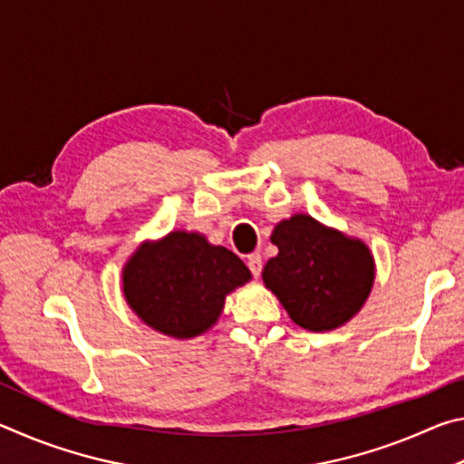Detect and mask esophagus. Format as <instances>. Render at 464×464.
Returning <instances> with one entry per match:
<instances>
[{
  "label": "esophagus",
  "instance_id": "obj_1",
  "mask_svg": "<svg viewBox=\"0 0 464 464\" xmlns=\"http://www.w3.org/2000/svg\"><path fill=\"white\" fill-rule=\"evenodd\" d=\"M247 268L251 270V274L257 278L262 274V256L260 254H251L247 257Z\"/></svg>",
  "mask_w": 464,
  "mask_h": 464
}]
</instances>
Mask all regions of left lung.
<instances>
[{"instance_id":"8db88e82","label":"left lung","mask_w":464,"mask_h":464,"mask_svg":"<svg viewBox=\"0 0 464 464\" xmlns=\"http://www.w3.org/2000/svg\"><path fill=\"white\" fill-rule=\"evenodd\" d=\"M278 247L262 272L290 319L309 332H329L362 309L374 282V257L364 241L293 215L272 231Z\"/></svg>"}]
</instances>
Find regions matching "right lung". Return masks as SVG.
Instances as JSON below:
<instances>
[{
    "label": "right lung",
    "instance_id": "1",
    "mask_svg": "<svg viewBox=\"0 0 464 464\" xmlns=\"http://www.w3.org/2000/svg\"><path fill=\"white\" fill-rule=\"evenodd\" d=\"M251 272L223 246L200 233L171 231L145 241L122 268L129 307L155 332L190 340L217 324L225 296L243 286Z\"/></svg>",
    "mask_w": 464,
    "mask_h": 464
}]
</instances>
